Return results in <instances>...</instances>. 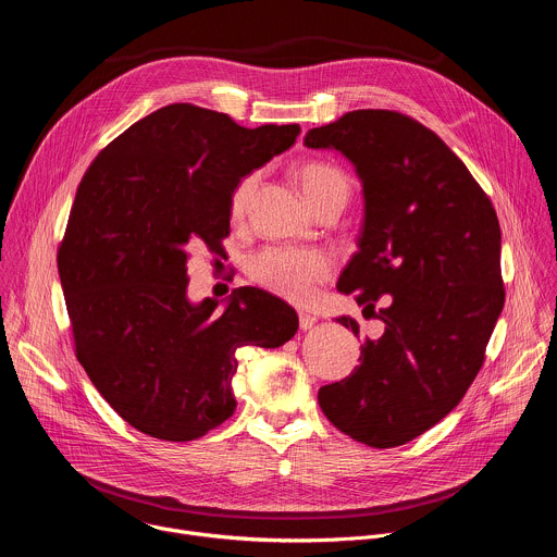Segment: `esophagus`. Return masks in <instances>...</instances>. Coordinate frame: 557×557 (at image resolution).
Here are the masks:
<instances>
[{
  "label": "esophagus",
  "instance_id": "esophagus-1",
  "mask_svg": "<svg viewBox=\"0 0 557 557\" xmlns=\"http://www.w3.org/2000/svg\"><path fill=\"white\" fill-rule=\"evenodd\" d=\"M297 317H299V329H301V331L312 329V326H314V322H317V317H314V314L304 312V310H299V312H297Z\"/></svg>",
  "mask_w": 557,
  "mask_h": 557
}]
</instances>
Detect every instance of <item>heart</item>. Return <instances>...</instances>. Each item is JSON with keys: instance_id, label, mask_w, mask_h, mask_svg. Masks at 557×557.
I'll return each mask as SVG.
<instances>
[{"instance_id": "b5f03b06", "label": "heart", "mask_w": 557, "mask_h": 557, "mask_svg": "<svg viewBox=\"0 0 557 557\" xmlns=\"http://www.w3.org/2000/svg\"><path fill=\"white\" fill-rule=\"evenodd\" d=\"M308 202L320 211L331 202H342L350 198V178L348 174L331 161H304L295 170ZM262 172H249L235 183L231 191V215L240 218L249 209ZM249 277L295 304H306L317 293V286L324 284L335 273V258L324 249H301V247H267L253 253L247 262Z\"/></svg>"}]
</instances>
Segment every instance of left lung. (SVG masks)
Listing matches in <instances>:
<instances>
[{"mask_svg":"<svg viewBox=\"0 0 557 557\" xmlns=\"http://www.w3.org/2000/svg\"><path fill=\"white\" fill-rule=\"evenodd\" d=\"M304 145L342 151L361 178L359 251L337 288L385 324L317 399L350 438L404 445L460 404L485 361L505 306L498 215L460 158L401 112L355 110L308 129ZM339 324L359 335L352 317Z\"/></svg>","mask_w":557,"mask_h":557,"instance_id":"obj_1","label":"left lung"}]
</instances>
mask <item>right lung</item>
<instances>
[{"label": "right lung", "instance_id": "1", "mask_svg": "<svg viewBox=\"0 0 557 557\" xmlns=\"http://www.w3.org/2000/svg\"><path fill=\"white\" fill-rule=\"evenodd\" d=\"M299 132L172 103L116 136L78 183L57 253L74 355L138 432L205 436L235 410V350L297 333L295 310L260 288L233 293L222 312L213 299L191 304L187 260L220 251L235 183Z\"/></svg>", "mask_w": 557, "mask_h": 557}]
</instances>
